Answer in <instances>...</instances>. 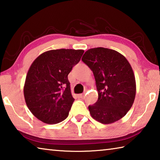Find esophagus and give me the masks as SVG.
Listing matches in <instances>:
<instances>
[{"instance_id":"obj_1","label":"esophagus","mask_w":160,"mask_h":160,"mask_svg":"<svg viewBox=\"0 0 160 160\" xmlns=\"http://www.w3.org/2000/svg\"><path fill=\"white\" fill-rule=\"evenodd\" d=\"M84 97H85V94H78V97H80V98H84Z\"/></svg>"}]
</instances>
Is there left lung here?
<instances>
[{
    "label": "left lung",
    "instance_id": "left-lung-1",
    "mask_svg": "<svg viewBox=\"0 0 160 160\" xmlns=\"http://www.w3.org/2000/svg\"><path fill=\"white\" fill-rule=\"evenodd\" d=\"M82 61L92 71L98 99L88 107L94 119L103 124L123 118L134 102L136 86L133 71L127 59L109 48H90Z\"/></svg>",
    "mask_w": 160,
    "mask_h": 160
}]
</instances>
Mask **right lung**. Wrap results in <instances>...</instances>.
I'll list each match as a JSON object with an SVG mask.
<instances>
[{
	"label": "right lung",
	"mask_w": 160,
	"mask_h": 160,
	"mask_svg": "<svg viewBox=\"0 0 160 160\" xmlns=\"http://www.w3.org/2000/svg\"><path fill=\"white\" fill-rule=\"evenodd\" d=\"M83 50H51L31 65L24 86L27 106L35 117L48 124L65 120L75 99L68 75L79 63Z\"/></svg>",
	"instance_id": "1"
}]
</instances>
